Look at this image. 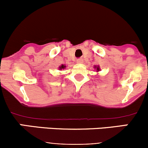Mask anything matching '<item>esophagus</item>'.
Instances as JSON below:
<instances>
[{"label":"esophagus","mask_w":148,"mask_h":148,"mask_svg":"<svg viewBox=\"0 0 148 148\" xmlns=\"http://www.w3.org/2000/svg\"><path fill=\"white\" fill-rule=\"evenodd\" d=\"M83 59H77V62L78 64H82V63H83Z\"/></svg>","instance_id":"esophagus-1"}]
</instances>
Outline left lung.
I'll return each mask as SVG.
<instances>
[{
	"label": "left lung",
	"mask_w": 148,
	"mask_h": 148,
	"mask_svg": "<svg viewBox=\"0 0 148 148\" xmlns=\"http://www.w3.org/2000/svg\"><path fill=\"white\" fill-rule=\"evenodd\" d=\"M95 69L97 70V72L98 71H100V67H99V66H95Z\"/></svg>",
	"instance_id": "obj_1"
}]
</instances>
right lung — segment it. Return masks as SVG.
Wrapping results in <instances>:
<instances>
[{"instance_id":"add662e5","label":"right lung","mask_w":148,"mask_h":148,"mask_svg":"<svg viewBox=\"0 0 148 148\" xmlns=\"http://www.w3.org/2000/svg\"><path fill=\"white\" fill-rule=\"evenodd\" d=\"M66 68V65H64V64H62L59 67V70H62V69H64Z\"/></svg>"}]
</instances>
